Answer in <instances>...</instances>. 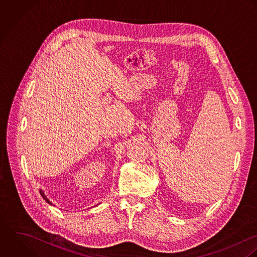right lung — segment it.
Here are the masks:
<instances>
[{"label": "right lung", "mask_w": 257, "mask_h": 257, "mask_svg": "<svg viewBox=\"0 0 257 257\" xmlns=\"http://www.w3.org/2000/svg\"><path fill=\"white\" fill-rule=\"evenodd\" d=\"M40 194H41V196H42V197L44 198V200H45V201H46V202H47L48 204H50V205H52V202H51V201H50V200H49V199L47 198V196L45 195V192H44L43 190H41V189H40Z\"/></svg>", "instance_id": "1"}]
</instances>
